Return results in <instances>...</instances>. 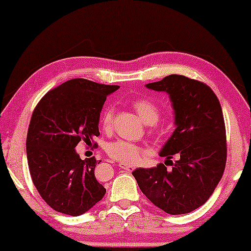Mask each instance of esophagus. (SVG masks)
<instances>
[{
    "instance_id": "esophagus-1",
    "label": "esophagus",
    "mask_w": 251,
    "mask_h": 251,
    "mask_svg": "<svg viewBox=\"0 0 251 251\" xmlns=\"http://www.w3.org/2000/svg\"><path fill=\"white\" fill-rule=\"evenodd\" d=\"M119 166L121 167L123 170L128 171V173H131V171H133V170L136 169V167H135V166H129V164H125V163H120Z\"/></svg>"
}]
</instances>
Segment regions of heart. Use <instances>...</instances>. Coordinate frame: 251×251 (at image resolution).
<instances>
[{
  "instance_id": "heart-1",
  "label": "heart",
  "mask_w": 251,
  "mask_h": 251,
  "mask_svg": "<svg viewBox=\"0 0 251 251\" xmlns=\"http://www.w3.org/2000/svg\"><path fill=\"white\" fill-rule=\"evenodd\" d=\"M132 107L135 109L142 121L146 125L152 126L154 132H161V126L157 125V120L160 119L161 109L157 104L147 98H138L132 101ZM101 128L105 131L111 130L113 125V107L108 106L104 109L100 119ZM106 153L111 159L119 161L125 164H136L143 159L146 151L137 144L126 142V140H116L106 145Z\"/></svg>"
}]
</instances>
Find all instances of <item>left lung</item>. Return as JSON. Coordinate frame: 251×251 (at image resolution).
I'll use <instances>...</instances> for the list:
<instances>
[{"mask_svg": "<svg viewBox=\"0 0 251 251\" xmlns=\"http://www.w3.org/2000/svg\"><path fill=\"white\" fill-rule=\"evenodd\" d=\"M169 94L176 129L160 155L176 162L133 171L146 198L167 214H187L201 207L223 177L227 156L221 102L203 82L173 74L146 85ZM166 165H171L167 170Z\"/></svg>", "mask_w": 251, "mask_h": 251, "instance_id": "left-lung-1", "label": "left lung"}]
</instances>
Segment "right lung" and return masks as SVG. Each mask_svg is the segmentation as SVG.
I'll return each instance as SVG.
<instances>
[{
    "mask_svg": "<svg viewBox=\"0 0 251 251\" xmlns=\"http://www.w3.org/2000/svg\"><path fill=\"white\" fill-rule=\"evenodd\" d=\"M119 85L73 78L41 98L30 119L26 149L30 176L41 198L58 212L84 214L104 198L95 177V156L81 160L75 147L99 136V116L107 95ZM97 144H94V146Z\"/></svg>",
    "mask_w": 251,
    "mask_h": 251,
    "instance_id": "right-lung-1",
    "label": "right lung"
}]
</instances>
